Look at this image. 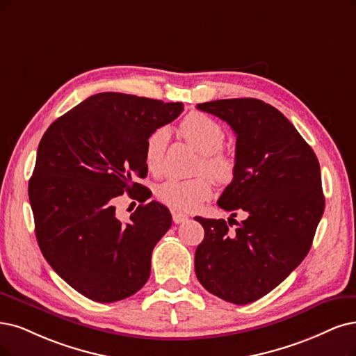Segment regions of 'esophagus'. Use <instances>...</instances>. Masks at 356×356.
<instances>
[{
    "label": "esophagus",
    "mask_w": 356,
    "mask_h": 356,
    "mask_svg": "<svg viewBox=\"0 0 356 356\" xmlns=\"http://www.w3.org/2000/svg\"><path fill=\"white\" fill-rule=\"evenodd\" d=\"M189 217L186 216V214H183V213H179V211H173V221L176 222V225H180V222H183V221H186Z\"/></svg>",
    "instance_id": "esophagus-1"
}]
</instances>
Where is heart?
Masks as SVG:
<instances>
[{"mask_svg":"<svg viewBox=\"0 0 356 356\" xmlns=\"http://www.w3.org/2000/svg\"><path fill=\"white\" fill-rule=\"evenodd\" d=\"M180 135L192 147L202 154L198 165L200 171H207L217 181H229L234 173L232 158L220 152L226 140V131L222 126L207 114L192 113L183 118L179 124ZM170 134L165 127H158L147 138L143 148L145 167L152 175L161 171L164 154ZM211 196V183L205 177L189 180L170 179L156 188V198L163 204L180 209L193 211Z\"/></svg>","mask_w":356,"mask_h":356,"instance_id":"heart-1","label":"heart"}]
</instances>
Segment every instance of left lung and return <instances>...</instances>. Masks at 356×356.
<instances>
[{"label":"left lung","mask_w":356,"mask_h":356,"mask_svg":"<svg viewBox=\"0 0 356 356\" xmlns=\"http://www.w3.org/2000/svg\"><path fill=\"white\" fill-rule=\"evenodd\" d=\"M196 108L225 120L236 135L234 173L218 207L246 218L195 217L205 236L195 252L200 283L236 305L277 287L309 252L324 213L321 171L312 148L273 105L255 98L217 99ZM233 220V218H230Z\"/></svg>","instance_id":"8db88e82"}]
</instances>
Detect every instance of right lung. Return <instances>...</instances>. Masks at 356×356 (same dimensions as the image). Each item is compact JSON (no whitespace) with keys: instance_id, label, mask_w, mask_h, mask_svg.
I'll list each match as a JSON object with an SVG mask.
<instances>
[{"instance_id":"add662e5","label":"right lung","mask_w":356,"mask_h":356,"mask_svg":"<svg viewBox=\"0 0 356 356\" xmlns=\"http://www.w3.org/2000/svg\"><path fill=\"white\" fill-rule=\"evenodd\" d=\"M181 111V102L101 92L57 118L39 142L29 180L38 245L81 295L110 304L148 282L171 214L156 201L143 204L148 191L131 177H147V138ZM124 191L143 202L126 223L113 207Z\"/></svg>"}]
</instances>
